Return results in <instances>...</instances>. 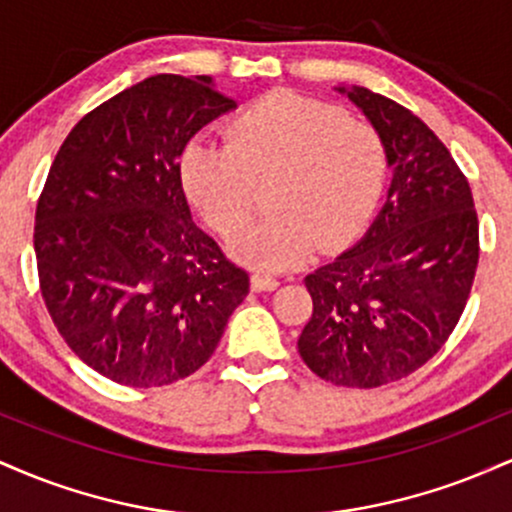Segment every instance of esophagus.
Returning <instances> with one entry per match:
<instances>
[{"label":"esophagus","mask_w":512,"mask_h":512,"mask_svg":"<svg viewBox=\"0 0 512 512\" xmlns=\"http://www.w3.org/2000/svg\"><path fill=\"white\" fill-rule=\"evenodd\" d=\"M276 286H279V279H276L274 274L264 272V269H257V272L252 274V289L255 291H274Z\"/></svg>","instance_id":"1"}]
</instances>
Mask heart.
I'll return each mask as SVG.
<instances>
[{
    "mask_svg": "<svg viewBox=\"0 0 512 512\" xmlns=\"http://www.w3.org/2000/svg\"><path fill=\"white\" fill-rule=\"evenodd\" d=\"M387 166L383 134L368 120L303 93L269 91L233 117L228 139H192L180 173L187 195L223 238L248 226L257 185L272 180V214L233 250L281 269L308 257L315 243L334 248L354 238L383 195Z\"/></svg>",
    "mask_w": 512,
    "mask_h": 512,
    "instance_id": "obj_1",
    "label": "heart"
}]
</instances>
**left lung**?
<instances>
[{
  "label": "left lung",
  "instance_id": "8db88e82",
  "mask_svg": "<svg viewBox=\"0 0 512 512\" xmlns=\"http://www.w3.org/2000/svg\"><path fill=\"white\" fill-rule=\"evenodd\" d=\"M383 134L392 182L354 248L305 276L313 315L305 366L344 387H380L419 370L448 342L479 262L472 190L436 134L368 88H337Z\"/></svg>",
  "mask_w": 512,
  "mask_h": 512
}]
</instances>
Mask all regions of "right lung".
<instances>
[{"mask_svg":"<svg viewBox=\"0 0 512 512\" xmlns=\"http://www.w3.org/2000/svg\"><path fill=\"white\" fill-rule=\"evenodd\" d=\"M236 108L211 84L156 74L76 122L35 209V260L57 332L86 366L161 387L209 361L250 274L192 221L178 158Z\"/></svg>","mask_w":512,"mask_h":512,"instance_id":"obj_1","label":"right lung"}]
</instances>
